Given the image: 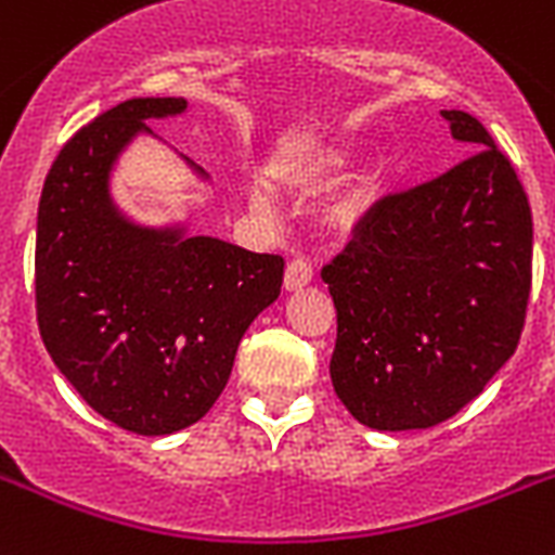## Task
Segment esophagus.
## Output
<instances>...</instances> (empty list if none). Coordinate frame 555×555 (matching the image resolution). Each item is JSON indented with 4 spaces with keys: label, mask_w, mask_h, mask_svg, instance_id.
I'll return each instance as SVG.
<instances>
[{
    "label": "esophagus",
    "mask_w": 555,
    "mask_h": 555,
    "mask_svg": "<svg viewBox=\"0 0 555 555\" xmlns=\"http://www.w3.org/2000/svg\"><path fill=\"white\" fill-rule=\"evenodd\" d=\"M310 282H313V264L305 256H296L285 270V287L287 291H299V287L310 285Z\"/></svg>",
    "instance_id": "esophagus-1"
}]
</instances>
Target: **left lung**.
Masks as SVG:
<instances>
[{"instance_id": "obj_1", "label": "left lung", "mask_w": 555, "mask_h": 555, "mask_svg": "<svg viewBox=\"0 0 555 555\" xmlns=\"http://www.w3.org/2000/svg\"><path fill=\"white\" fill-rule=\"evenodd\" d=\"M470 147L448 173L385 196L322 279L336 305L333 390L373 430L448 422L519 345L533 279V216L511 159L465 111Z\"/></svg>"}]
</instances>
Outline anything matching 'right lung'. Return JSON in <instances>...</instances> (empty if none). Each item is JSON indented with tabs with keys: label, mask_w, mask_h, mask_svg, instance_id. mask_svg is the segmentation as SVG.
Segmentation results:
<instances>
[{
	"label": "right lung",
	"mask_w": 555,
	"mask_h": 555,
	"mask_svg": "<svg viewBox=\"0 0 555 555\" xmlns=\"http://www.w3.org/2000/svg\"><path fill=\"white\" fill-rule=\"evenodd\" d=\"M182 96L128 99L76 130L36 219V322L62 376L121 430L168 436L214 408L245 331L282 291L285 259L184 228H142L111 170ZM199 170V168H196ZM202 173V170H199Z\"/></svg>",
	"instance_id": "add662e5"
}]
</instances>
